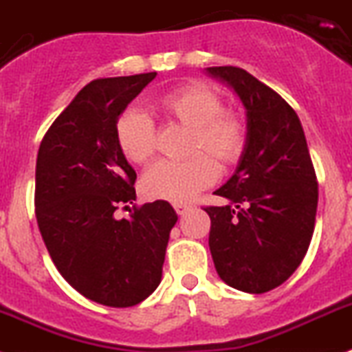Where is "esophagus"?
I'll return each instance as SVG.
<instances>
[{"instance_id": "obj_1", "label": "esophagus", "mask_w": 352, "mask_h": 352, "mask_svg": "<svg viewBox=\"0 0 352 352\" xmlns=\"http://www.w3.org/2000/svg\"><path fill=\"white\" fill-rule=\"evenodd\" d=\"M174 210H176V213H178V215H185V213L190 210V205H185V203H176V205H174Z\"/></svg>"}]
</instances>
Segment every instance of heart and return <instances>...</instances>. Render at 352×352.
Masks as SVG:
<instances>
[{"label": "heart", "instance_id": "heart-1", "mask_svg": "<svg viewBox=\"0 0 352 352\" xmlns=\"http://www.w3.org/2000/svg\"><path fill=\"white\" fill-rule=\"evenodd\" d=\"M153 108L190 128L188 151L196 155L185 162L162 160L153 164L140 179V190L147 199L190 201L217 178V165L213 160L221 165H231L244 151V121L235 112L222 110L221 98L210 87L201 83L179 87L156 98ZM116 139L124 158L131 164H144L155 153L151 119L135 108L126 110L117 119Z\"/></svg>", "mask_w": 352, "mask_h": 352}]
</instances>
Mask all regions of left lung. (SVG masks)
<instances>
[{
    "label": "left lung",
    "instance_id": "8db88e82",
    "mask_svg": "<svg viewBox=\"0 0 352 352\" xmlns=\"http://www.w3.org/2000/svg\"><path fill=\"white\" fill-rule=\"evenodd\" d=\"M226 83L245 110V146L208 206L210 253L219 278L248 294L285 283L301 265L319 201L308 144L294 108L278 92L240 67H206Z\"/></svg>",
    "mask_w": 352,
    "mask_h": 352
}]
</instances>
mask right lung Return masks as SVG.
Masks as SVG:
<instances>
[{
  "label": "right lung",
  "instance_id": "obj_1",
  "mask_svg": "<svg viewBox=\"0 0 352 352\" xmlns=\"http://www.w3.org/2000/svg\"><path fill=\"white\" fill-rule=\"evenodd\" d=\"M155 76L90 82L51 124L37 155L35 215L47 253L71 287L113 308L155 292L178 221L167 201L146 203L130 219L113 215L137 199V173L117 146V119Z\"/></svg>",
  "mask_w": 352,
  "mask_h": 352
}]
</instances>
